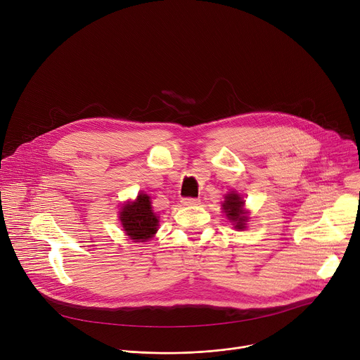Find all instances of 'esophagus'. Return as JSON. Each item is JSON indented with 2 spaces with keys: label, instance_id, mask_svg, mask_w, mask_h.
I'll list each match as a JSON object with an SVG mask.
<instances>
[{
  "label": "esophagus",
  "instance_id": "obj_1",
  "mask_svg": "<svg viewBox=\"0 0 360 360\" xmlns=\"http://www.w3.org/2000/svg\"><path fill=\"white\" fill-rule=\"evenodd\" d=\"M181 202L184 205H196V203H199V199L198 198H184Z\"/></svg>",
  "mask_w": 360,
  "mask_h": 360
}]
</instances>
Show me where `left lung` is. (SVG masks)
I'll list each match as a JSON object with an SVG mask.
<instances>
[{"instance_id": "obj_1", "label": "left lung", "mask_w": 360, "mask_h": 360, "mask_svg": "<svg viewBox=\"0 0 360 360\" xmlns=\"http://www.w3.org/2000/svg\"><path fill=\"white\" fill-rule=\"evenodd\" d=\"M222 207L226 212L228 219L235 222V228L243 229L248 218L245 217V212H243V200L240 199V196L238 193H228Z\"/></svg>"}]
</instances>
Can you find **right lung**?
<instances>
[{"instance_id": "obj_1", "label": "right lung", "mask_w": 360, "mask_h": 360, "mask_svg": "<svg viewBox=\"0 0 360 360\" xmlns=\"http://www.w3.org/2000/svg\"><path fill=\"white\" fill-rule=\"evenodd\" d=\"M121 222L127 235L135 242H145L152 238L158 228V217L152 211L149 196L141 193L135 202L124 205Z\"/></svg>"}]
</instances>
